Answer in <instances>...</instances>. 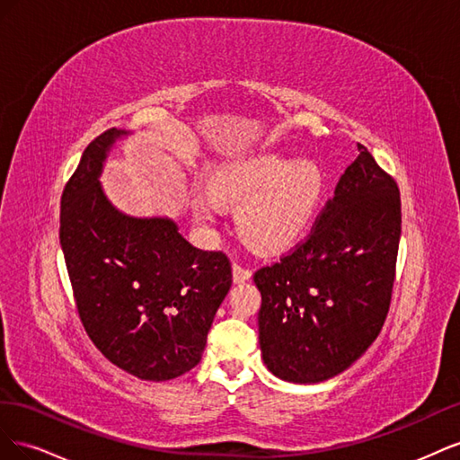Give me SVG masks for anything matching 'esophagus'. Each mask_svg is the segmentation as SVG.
<instances>
[{"instance_id":"obj_1","label":"esophagus","mask_w":460,"mask_h":460,"mask_svg":"<svg viewBox=\"0 0 460 460\" xmlns=\"http://www.w3.org/2000/svg\"><path fill=\"white\" fill-rule=\"evenodd\" d=\"M232 272H234V282L235 284H242V282H247L249 278L253 276V272H252V269H247V267H243V264H240V262H234V267H232Z\"/></svg>"}]
</instances>
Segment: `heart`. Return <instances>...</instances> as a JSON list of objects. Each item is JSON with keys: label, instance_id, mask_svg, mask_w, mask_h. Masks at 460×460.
<instances>
[{"label": "heart", "instance_id": "1", "mask_svg": "<svg viewBox=\"0 0 460 460\" xmlns=\"http://www.w3.org/2000/svg\"><path fill=\"white\" fill-rule=\"evenodd\" d=\"M207 190L222 205L235 207V225L261 252L294 247L316 217L324 196V172L313 161L291 163L282 155H252L218 164ZM193 213L203 225L215 220L213 201L198 196Z\"/></svg>", "mask_w": 460, "mask_h": 460}]
</instances>
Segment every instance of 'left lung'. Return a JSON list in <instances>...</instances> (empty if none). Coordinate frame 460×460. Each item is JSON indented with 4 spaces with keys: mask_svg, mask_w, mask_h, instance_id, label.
I'll use <instances>...</instances> for the list:
<instances>
[{
    "mask_svg": "<svg viewBox=\"0 0 460 460\" xmlns=\"http://www.w3.org/2000/svg\"><path fill=\"white\" fill-rule=\"evenodd\" d=\"M399 238L395 180L358 146L309 238L253 276L259 345L274 376L318 384L363 357L387 316Z\"/></svg>",
    "mask_w": 460,
    "mask_h": 460,
    "instance_id": "left-lung-1",
    "label": "left lung"
}]
</instances>
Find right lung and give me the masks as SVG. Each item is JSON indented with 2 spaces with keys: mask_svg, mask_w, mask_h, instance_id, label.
I'll list each match as a JSON object with an SVG mask.
<instances>
[{
  "mask_svg": "<svg viewBox=\"0 0 460 460\" xmlns=\"http://www.w3.org/2000/svg\"><path fill=\"white\" fill-rule=\"evenodd\" d=\"M111 128L82 153L61 198V247L90 340L140 380L164 382L201 360L213 318L232 286L222 252L193 247L169 217H130L100 182Z\"/></svg>",
  "mask_w": 460,
  "mask_h": 460,
  "instance_id": "1",
  "label": "right lung"
}]
</instances>
